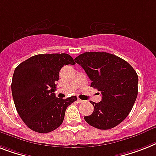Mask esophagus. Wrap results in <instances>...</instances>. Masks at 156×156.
I'll list each match as a JSON object with an SVG mask.
<instances>
[{
  "label": "esophagus",
  "mask_w": 156,
  "mask_h": 156,
  "mask_svg": "<svg viewBox=\"0 0 156 156\" xmlns=\"http://www.w3.org/2000/svg\"><path fill=\"white\" fill-rule=\"evenodd\" d=\"M78 103H82V102H84V101L82 99H79V98H78Z\"/></svg>",
  "instance_id": "34e87169"
}]
</instances>
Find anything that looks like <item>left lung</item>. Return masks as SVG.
I'll list each match as a JSON object with an SVG mask.
<instances>
[{
	"mask_svg": "<svg viewBox=\"0 0 156 156\" xmlns=\"http://www.w3.org/2000/svg\"><path fill=\"white\" fill-rule=\"evenodd\" d=\"M83 68L90 87L102 94L101 102H91L94 111L84 119L90 126L109 130L131 112L138 95L139 78L127 62L107 52H86L74 59Z\"/></svg>",
	"mask_w": 156,
	"mask_h": 156,
	"instance_id": "obj_1",
	"label": "left lung"
}]
</instances>
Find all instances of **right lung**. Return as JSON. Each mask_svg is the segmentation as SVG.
Wrapping results in <instances>:
<instances>
[{
	"mask_svg": "<svg viewBox=\"0 0 156 156\" xmlns=\"http://www.w3.org/2000/svg\"><path fill=\"white\" fill-rule=\"evenodd\" d=\"M74 65L67 54H37L16 67L12 75V98L17 113L32 131L48 133L61 126L68 106L76 96L57 98L59 72L65 65Z\"/></svg>",
	"mask_w": 156,
	"mask_h": 156,
	"instance_id": "obj_1",
	"label": "right lung"
}]
</instances>
